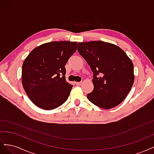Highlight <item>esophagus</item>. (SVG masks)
<instances>
[{
	"instance_id": "esophagus-1",
	"label": "esophagus",
	"mask_w": 154,
	"mask_h": 154,
	"mask_svg": "<svg viewBox=\"0 0 154 154\" xmlns=\"http://www.w3.org/2000/svg\"><path fill=\"white\" fill-rule=\"evenodd\" d=\"M76 85L80 86L82 85V82H76Z\"/></svg>"
}]
</instances>
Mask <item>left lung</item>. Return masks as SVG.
Returning <instances> with one entry per match:
<instances>
[{"mask_svg":"<svg viewBox=\"0 0 154 154\" xmlns=\"http://www.w3.org/2000/svg\"><path fill=\"white\" fill-rule=\"evenodd\" d=\"M78 51L93 72L94 89L88 100L104 109L119 105L134 84L132 60L118 45L103 41L79 42Z\"/></svg>","mask_w":154,"mask_h":154,"instance_id":"8db88e82","label":"left lung"}]
</instances>
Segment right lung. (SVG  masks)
Masks as SVG:
<instances>
[{"instance_id":"add662e5","label":"right lung","mask_w":154,"mask_h":154,"mask_svg":"<svg viewBox=\"0 0 154 154\" xmlns=\"http://www.w3.org/2000/svg\"><path fill=\"white\" fill-rule=\"evenodd\" d=\"M76 42L54 41L32 49L22 64V83L29 100L44 110L67 100L73 85L66 80L65 66L77 49Z\"/></svg>"}]
</instances>
